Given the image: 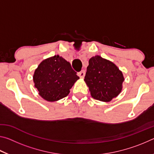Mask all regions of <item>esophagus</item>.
Here are the masks:
<instances>
[{
    "instance_id": "34e87169",
    "label": "esophagus",
    "mask_w": 154,
    "mask_h": 154,
    "mask_svg": "<svg viewBox=\"0 0 154 154\" xmlns=\"http://www.w3.org/2000/svg\"><path fill=\"white\" fill-rule=\"evenodd\" d=\"M85 74V72L84 70H82V71H81L80 72H77V75L80 78H83V77H84Z\"/></svg>"
}]
</instances>
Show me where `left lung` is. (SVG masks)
Returning a JSON list of instances; mask_svg holds the SVG:
<instances>
[{
    "label": "left lung",
    "instance_id": "left-lung-1",
    "mask_svg": "<svg viewBox=\"0 0 154 154\" xmlns=\"http://www.w3.org/2000/svg\"><path fill=\"white\" fill-rule=\"evenodd\" d=\"M124 80L122 72L113 62L99 56L90 59L84 81L96 100L111 101L121 92Z\"/></svg>",
    "mask_w": 154,
    "mask_h": 154
}]
</instances>
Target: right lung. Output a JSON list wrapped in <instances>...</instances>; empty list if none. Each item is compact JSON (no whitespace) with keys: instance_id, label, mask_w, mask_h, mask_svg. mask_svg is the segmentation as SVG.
<instances>
[{"instance_id":"right-lung-1","label":"right lung","mask_w":154,"mask_h":154,"mask_svg":"<svg viewBox=\"0 0 154 154\" xmlns=\"http://www.w3.org/2000/svg\"><path fill=\"white\" fill-rule=\"evenodd\" d=\"M76 73L69 62L58 55L54 56L38 65L33 81L41 97L54 102L69 94L70 89L79 79Z\"/></svg>"}]
</instances>
